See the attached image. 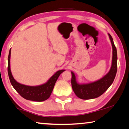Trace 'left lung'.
Listing matches in <instances>:
<instances>
[{"label":"left lung","instance_id":"1","mask_svg":"<svg viewBox=\"0 0 129 129\" xmlns=\"http://www.w3.org/2000/svg\"><path fill=\"white\" fill-rule=\"evenodd\" d=\"M112 46V60L109 72L97 81L86 84L78 83L76 76L72 73V86L74 92L78 98L82 100H91L96 98L103 94L107 90L114 80L117 72V51L112 37L108 34Z\"/></svg>","mask_w":129,"mask_h":129}]
</instances>
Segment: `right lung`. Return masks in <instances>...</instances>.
Listing matches in <instances>:
<instances>
[{"label":"right lung","mask_w":129,"mask_h":129,"mask_svg":"<svg viewBox=\"0 0 129 129\" xmlns=\"http://www.w3.org/2000/svg\"><path fill=\"white\" fill-rule=\"evenodd\" d=\"M10 55L11 49L9 51L8 56L7 70L10 83L17 92L25 100L33 101L42 102L49 98L59 76L65 70H60L57 71L48 80L46 83L42 85L37 86H29L24 85L16 81L12 75L10 70Z\"/></svg>","instance_id":"obj_1"}]
</instances>
